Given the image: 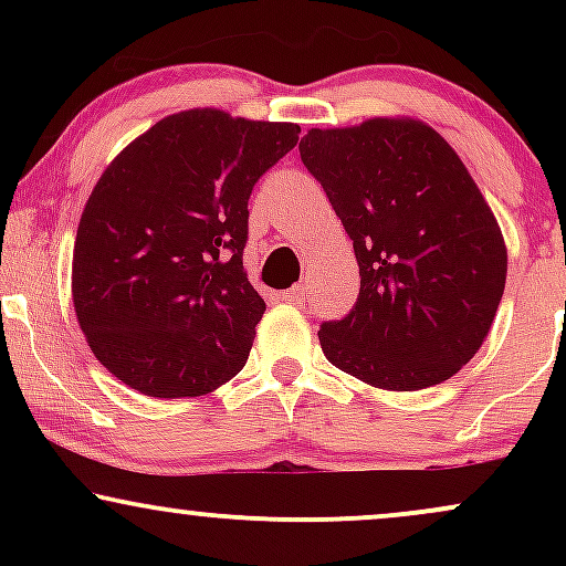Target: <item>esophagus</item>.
<instances>
[{
  "label": "esophagus",
  "mask_w": 566,
  "mask_h": 566,
  "mask_svg": "<svg viewBox=\"0 0 566 566\" xmlns=\"http://www.w3.org/2000/svg\"><path fill=\"white\" fill-rule=\"evenodd\" d=\"M282 301H287V303H303V287H292V290H287V292H282Z\"/></svg>",
  "instance_id": "esophagus-1"
}]
</instances>
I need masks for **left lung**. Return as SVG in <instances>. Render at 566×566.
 Returning <instances> with one entry per match:
<instances>
[{
  "instance_id": "obj_1",
  "label": "left lung",
  "mask_w": 566,
  "mask_h": 566,
  "mask_svg": "<svg viewBox=\"0 0 566 566\" xmlns=\"http://www.w3.org/2000/svg\"><path fill=\"white\" fill-rule=\"evenodd\" d=\"M301 159L354 239L361 276L354 311L319 329L329 365L382 391L450 380L490 335L509 271L469 167L412 116L311 127Z\"/></svg>"
}]
</instances>
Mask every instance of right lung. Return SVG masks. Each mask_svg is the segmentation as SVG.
Returning <instances> with one entry per match:
<instances>
[{"label":"right lung","mask_w":566,"mask_h":566,"mask_svg":"<svg viewBox=\"0 0 566 566\" xmlns=\"http://www.w3.org/2000/svg\"><path fill=\"white\" fill-rule=\"evenodd\" d=\"M297 133L292 122L188 108L103 170L76 229L71 297L114 378L184 399L242 373L265 311L242 263L247 201Z\"/></svg>","instance_id":"1"}]
</instances>
